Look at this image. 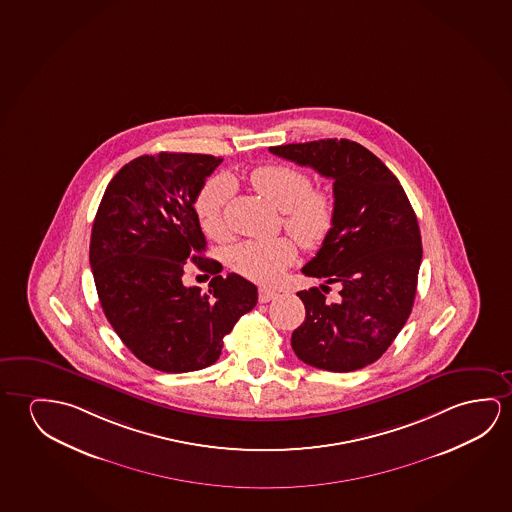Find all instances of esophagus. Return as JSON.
I'll return each instance as SVG.
<instances>
[{
    "label": "esophagus",
    "mask_w": 512,
    "mask_h": 512,
    "mask_svg": "<svg viewBox=\"0 0 512 512\" xmlns=\"http://www.w3.org/2000/svg\"><path fill=\"white\" fill-rule=\"evenodd\" d=\"M276 296H278V292L275 289H268V287H260L259 289L260 303H268L271 299H275Z\"/></svg>",
    "instance_id": "34e87169"
}]
</instances>
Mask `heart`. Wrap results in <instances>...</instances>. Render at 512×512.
<instances>
[{
	"label": "heart",
	"mask_w": 512,
	"mask_h": 512,
	"mask_svg": "<svg viewBox=\"0 0 512 512\" xmlns=\"http://www.w3.org/2000/svg\"><path fill=\"white\" fill-rule=\"evenodd\" d=\"M253 189L282 211L284 225L308 250L323 246L337 218V204L330 189L312 188L307 172L289 165H264L250 173ZM236 184L227 175L207 181L198 193V220L207 236H228L227 209ZM298 257L289 237L271 241H243L228 250V266L260 284H271L284 275Z\"/></svg>",
	"instance_id": "b5f03b06"
}]
</instances>
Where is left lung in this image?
<instances>
[{
    "label": "left lung",
    "mask_w": 512,
    "mask_h": 512,
    "mask_svg": "<svg viewBox=\"0 0 512 512\" xmlns=\"http://www.w3.org/2000/svg\"><path fill=\"white\" fill-rule=\"evenodd\" d=\"M269 150L333 179L337 218L303 273L324 284L298 292L305 321L292 331L301 362L330 372L374 363L408 321L422 262L417 216L401 182L370 150L351 140L289 143ZM328 283L340 299H325Z\"/></svg>",
    "instance_id": "8db88e82"
}]
</instances>
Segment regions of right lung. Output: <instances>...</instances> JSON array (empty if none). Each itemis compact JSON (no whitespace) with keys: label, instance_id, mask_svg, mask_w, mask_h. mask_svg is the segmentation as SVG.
<instances>
[{"label":"right lung","instance_id":"right-lung-1","mask_svg":"<svg viewBox=\"0 0 512 512\" xmlns=\"http://www.w3.org/2000/svg\"><path fill=\"white\" fill-rule=\"evenodd\" d=\"M221 161L186 152L140 156L111 179L95 214L90 266L101 307L152 369L181 374L213 365L223 337L257 305L252 282L223 278L220 262L202 257L195 202ZM186 259L217 275L209 292L181 284Z\"/></svg>","mask_w":512,"mask_h":512}]
</instances>
